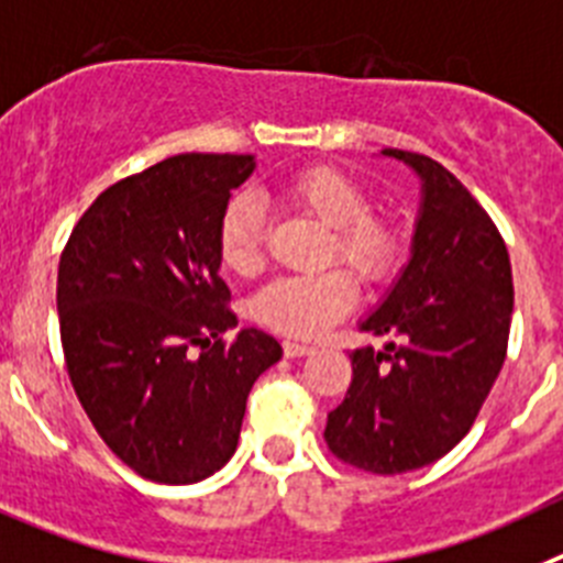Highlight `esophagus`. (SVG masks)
Returning a JSON list of instances; mask_svg holds the SVG:
<instances>
[{
	"label": "esophagus",
	"mask_w": 563,
	"mask_h": 563,
	"mask_svg": "<svg viewBox=\"0 0 563 563\" xmlns=\"http://www.w3.org/2000/svg\"><path fill=\"white\" fill-rule=\"evenodd\" d=\"M283 353H286L288 358H300V356H308V353H313V347L306 342H294V339H286V342H283Z\"/></svg>",
	"instance_id": "1"
}]
</instances>
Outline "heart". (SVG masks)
<instances>
[{
    "label": "heart",
    "instance_id": "1",
    "mask_svg": "<svg viewBox=\"0 0 563 563\" xmlns=\"http://www.w3.org/2000/svg\"><path fill=\"white\" fill-rule=\"evenodd\" d=\"M275 196L308 212L328 227L322 261H342L358 280L378 283L393 272L401 252L398 221L369 207V196L358 179L336 165H308L288 174ZM216 250L227 272L252 277L266 261V224L263 210L250 196H235L216 227ZM356 283L344 269L308 277H280L255 294L252 317L261 325L294 339H313L351 311Z\"/></svg>",
    "mask_w": 563,
    "mask_h": 563
}]
</instances>
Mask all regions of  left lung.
I'll use <instances>...</instances> for the list:
<instances>
[{"mask_svg": "<svg viewBox=\"0 0 563 563\" xmlns=\"http://www.w3.org/2000/svg\"><path fill=\"white\" fill-rule=\"evenodd\" d=\"M420 176L412 257L362 331L384 351L351 353L325 443L369 474H404L452 452L474 427L508 353L514 277L503 235L463 181L412 151L384 148Z\"/></svg>", "mask_w": 563, "mask_h": 563, "instance_id": "1", "label": "left lung"}]
</instances>
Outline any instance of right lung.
<instances>
[{"label":"right lung","mask_w":563,"mask_h":563,"mask_svg":"<svg viewBox=\"0 0 563 563\" xmlns=\"http://www.w3.org/2000/svg\"><path fill=\"white\" fill-rule=\"evenodd\" d=\"M255 170L250 154H179L106 187L58 263L69 382L111 452L140 477L187 485L232 457L246 398L283 356L238 325L216 227Z\"/></svg>","instance_id":"add662e5"}]
</instances>
